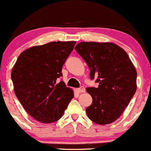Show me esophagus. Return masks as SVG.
<instances>
[{
    "mask_svg": "<svg viewBox=\"0 0 151 151\" xmlns=\"http://www.w3.org/2000/svg\"><path fill=\"white\" fill-rule=\"evenodd\" d=\"M76 91H77V92H78V93H84V92L86 91V89L84 87H81V88H78Z\"/></svg>",
    "mask_w": 151,
    "mask_h": 151,
    "instance_id": "34e87169",
    "label": "esophagus"
}]
</instances>
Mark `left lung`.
Listing matches in <instances>:
<instances>
[{"mask_svg": "<svg viewBox=\"0 0 151 151\" xmlns=\"http://www.w3.org/2000/svg\"><path fill=\"white\" fill-rule=\"evenodd\" d=\"M75 49L96 78L98 88L88 87L92 104L86 109L96 124H111L121 116L137 89V71L125 51L112 42H82Z\"/></svg>", "mask_w": 151, "mask_h": 151, "instance_id": "left-lung-1", "label": "left lung"}]
</instances>
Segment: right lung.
Returning a JSON list of instances; mask_svg holds the SVG:
<instances>
[{"label": "right lung", "mask_w": 151, "mask_h": 151, "mask_svg": "<svg viewBox=\"0 0 151 151\" xmlns=\"http://www.w3.org/2000/svg\"><path fill=\"white\" fill-rule=\"evenodd\" d=\"M76 42H52L32 47L19 55L11 72L18 99L32 117L42 123L60 119L73 91L58 79Z\"/></svg>", "instance_id": "add662e5"}]
</instances>
